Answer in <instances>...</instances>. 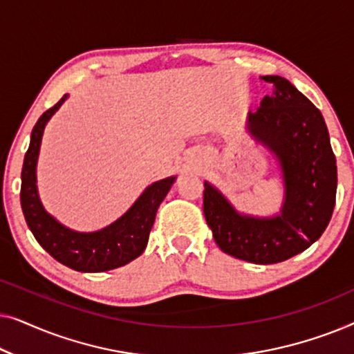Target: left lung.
I'll return each instance as SVG.
<instances>
[{
    "label": "left lung",
    "mask_w": 354,
    "mask_h": 354,
    "mask_svg": "<svg viewBox=\"0 0 354 354\" xmlns=\"http://www.w3.org/2000/svg\"><path fill=\"white\" fill-rule=\"evenodd\" d=\"M274 85L246 129L277 158L283 178L280 214H241L205 182L203 209L224 253L254 264H275L309 248L330 221L337 195V161L327 125L316 106L280 75H263Z\"/></svg>",
    "instance_id": "1"
}]
</instances>
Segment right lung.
I'll return each mask as SVG.
<instances>
[{
  "instance_id": "obj_1",
  "label": "right lung",
  "mask_w": 354,
  "mask_h": 354,
  "mask_svg": "<svg viewBox=\"0 0 354 354\" xmlns=\"http://www.w3.org/2000/svg\"><path fill=\"white\" fill-rule=\"evenodd\" d=\"M67 95L41 114L30 135L24 158L21 205L28 229L53 258L79 272H104L129 264L147 248L154 217L176 177H167L145 188L132 207L118 221L96 232H77L62 225L43 207L37 190V161L43 130Z\"/></svg>"
}]
</instances>
